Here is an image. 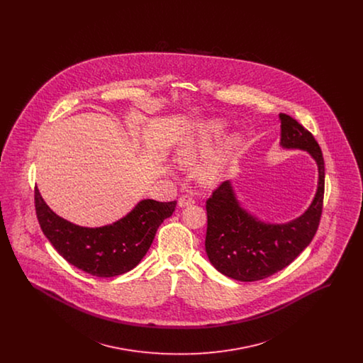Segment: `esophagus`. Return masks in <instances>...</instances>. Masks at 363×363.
I'll use <instances>...</instances> for the list:
<instances>
[{"instance_id":"1","label":"esophagus","mask_w":363,"mask_h":363,"mask_svg":"<svg viewBox=\"0 0 363 363\" xmlns=\"http://www.w3.org/2000/svg\"><path fill=\"white\" fill-rule=\"evenodd\" d=\"M194 203V199L190 196V194H182L179 199H178V206L179 207H188L190 204Z\"/></svg>"}]
</instances>
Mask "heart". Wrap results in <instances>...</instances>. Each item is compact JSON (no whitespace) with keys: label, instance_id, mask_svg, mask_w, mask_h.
Here are the masks:
<instances>
[{"label":"heart","instance_id":"1","mask_svg":"<svg viewBox=\"0 0 363 363\" xmlns=\"http://www.w3.org/2000/svg\"><path fill=\"white\" fill-rule=\"evenodd\" d=\"M225 125L223 122L213 121L204 125L196 138L191 141L189 147L185 151V159L191 160L196 157H203L207 156L212 150L216 147L220 138L225 133ZM240 138L237 136H231L227 138L225 143V147L222 148L220 152L216 155L211 156L207 162H204L199 170V177L200 181L204 184H215L216 181L220 179L227 167L228 156L233 152V150L238 145Z\"/></svg>","mask_w":363,"mask_h":363}]
</instances>
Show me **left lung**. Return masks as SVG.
I'll list each match as a JSON object with an SVG mask.
<instances>
[{
  "label": "left lung",
  "instance_id": "1",
  "mask_svg": "<svg viewBox=\"0 0 363 363\" xmlns=\"http://www.w3.org/2000/svg\"><path fill=\"white\" fill-rule=\"evenodd\" d=\"M279 117L280 145L311 154L318 166V186L308 211L284 225L261 222L243 209L230 181L213 190L206 206L208 259L219 272L241 281L265 279L291 264L315 235L323 213L325 166L321 148L293 117L283 113Z\"/></svg>",
  "mask_w": 363,
  "mask_h": 363
}]
</instances>
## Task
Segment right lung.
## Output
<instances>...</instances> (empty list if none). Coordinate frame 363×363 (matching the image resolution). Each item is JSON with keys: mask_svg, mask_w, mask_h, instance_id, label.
Returning a JSON list of instances; mask_svg holds the SVG:
<instances>
[{"mask_svg": "<svg viewBox=\"0 0 363 363\" xmlns=\"http://www.w3.org/2000/svg\"><path fill=\"white\" fill-rule=\"evenodd\" d=\"M175 206L177 201L143 200L118 222L88 228L55 215L35 186V211L43 234L69 264L92 277H118L133 269Z\"/></svg>", "mask_w": 363, "mask_h": 363, "instance_id": "1", "label": "right lung"}]
</instances>
